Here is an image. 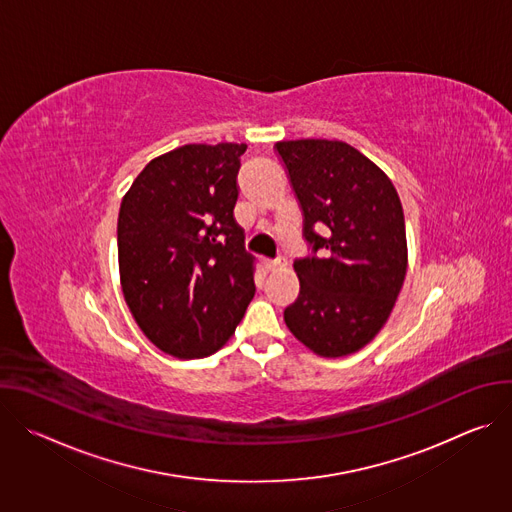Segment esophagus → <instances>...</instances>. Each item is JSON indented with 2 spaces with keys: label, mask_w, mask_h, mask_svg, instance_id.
I'll use <instances>...</instances> for the list:
<instances>
[{
  "label": "esophagus",
  "mask_w": 512,
  "mask_h": 512,
  "mask_svg": "<svg viewBox=\"0 0 512 512\" xmlns=\"http://www.w3.org/2000/svg\"><path fill=\"white\" fill-rule=\"evenodd\" d=\"M283 263H281V259H267L265 261V269L267 271H275V269H279Z\"/></svg>",
  "instance_id": "1"
}]
</instances>
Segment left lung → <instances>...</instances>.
<instances>
[{
	"label": "left lung",
	"mask_w": 512,
	"mask_h": 512,
	"mask_svg": "<svg viewBox=\"0 0 512 512\" xmlns=\"http://www.w3.org/2000/svg\"><path fill=\"white\" fill-rule=\"evenodd\" d=\"M304 216L308 255L287 328L320 356L356 352L387 322L407 271L405 218L393 182L344 141L275 143Z\"/></svg>",
	"instance_id": "1"
}]
</instances>
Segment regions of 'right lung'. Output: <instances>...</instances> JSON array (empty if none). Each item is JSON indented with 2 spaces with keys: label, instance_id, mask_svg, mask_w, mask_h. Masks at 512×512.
Wrapping results in <instances>:
<instances>
[{
  "label": "right lung",
  "instance_id": "1",
  "mask_svg": "<svg viewBox=\"0 0 512 512\" xmlns=\"http://www.w3.org/2000/svg\"><path fill=\"white\" fill-rule=\"evenodd\" d=\"M245 143L182 145L141 170L117 221L125 302L160 350L221 348L255 296L253 257L235 223Z\"/></svg>",
  "mask_w": 512,
  "mask_h": 512
}]
</instances>
